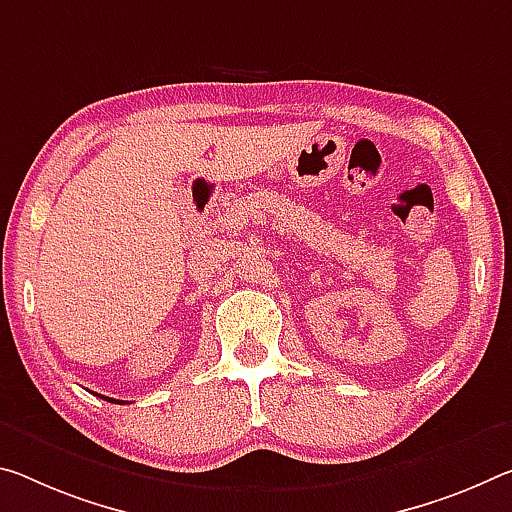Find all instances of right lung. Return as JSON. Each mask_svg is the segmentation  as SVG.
Here are the masks:
<instances>
[{"mask_svg":"<svg viewBox=\"0 0 512 512\" xmlns=\"http://www.w3.org/2000/svg\"><path fill=\"white\" fill-rule=\"evenodd\" d=\"M102 399H104V401H111V403H113V401H116V399H109V396H102Z\"/></svg>","mask_w":512,"mask_h":512,"instance_id":"1","label":"right lung"}]
</instances>
